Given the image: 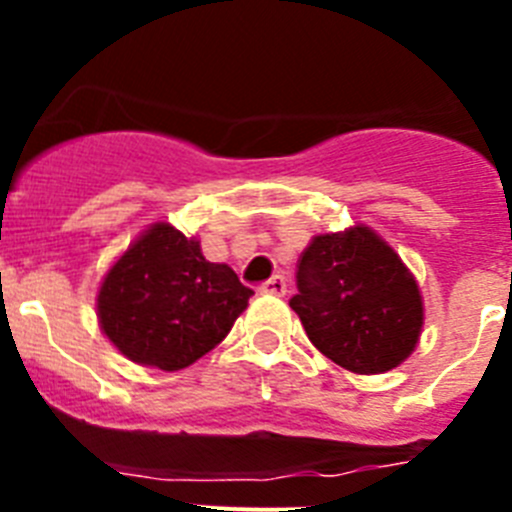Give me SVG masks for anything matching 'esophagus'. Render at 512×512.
I'll return each instance as SVG.
<instances>
[{"instance_id":"esophagus-1","label":"esophagus","mask_w":512,"mask_h":512,"mask_svg":"<svg viewBox=\"0 0 512 512\" xmlns=\"http://www.w3.org/2000/svg\"><path fill=\"white\" fill-rule=\"evenodd\" d=\"M261 292H264V295H274V297H284V292H287V282H284V277H271L269 282L264 284V287H261Z\"/></svg>"}]
</instances>
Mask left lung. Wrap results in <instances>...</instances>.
<instances>
[{
    "mask_svg": "<svg viewBox=\"0 0 512 512\" xmlns=\"http://www.w3.org/2000/svg\"><path fill=\"white\" fill-rule=\"evenodd\" d=\"M289 300L320 354L354 374H384L415 351L423 295L400 253L369 225L312 235Z\"/></svg>",
    "mask_w": 512,
    "mask_h": 512,
    "instance_id": "1",
    "label": "left lung"
}]
</instances>
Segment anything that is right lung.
Returning a JSON list of instances; mask_svg holds the SVG:
<instances>
[{
  "label": "right lung",
  "instance_id": "add662e5",
  "mask_svg": "<svg viewBox=\"0 0 512 512\" xmlns=\"http://www.w3.org/2000/svg\"><path fill=\"white\" fill-rule=\"evenodd\" d=\"M251 295L194 235L153 223L99 282L97 323L125 359L179 372L228 336Z\"/></svg>",
  "mask_w": 512,
  "mask_h": 512
}]
</instances>
